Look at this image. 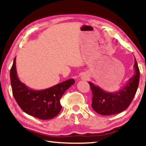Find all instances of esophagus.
Returning <instances> with one entry per match:
<instances>
[{
    "instance_id": "1",
    "label": "esophagus",
    "mask_w": 146,
    "mask_h": 146,
    "mask_svg": "<svg viewBox=\"0 0 146 146\" xmlns=\"http://www.w3.org/2000/svg\"><path fill=\"white\" fill-rule=\"evenodd\" d=\"M88 78H89V76L88 75V74H86V73L83 74L82 76V77H81V78H82V80H88Z\"/></svg>"
}]
</instances>
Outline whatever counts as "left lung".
Listing matches in <instances>:
<instances>
[{
  "label": "left lung",
  "mask_w": 146,
  "mask_h": 146,
  "mask_svg": "<svg viewBox=\"0 0 146 146\" xmlns=\"http://www.w3.org/2000/svg\"><path fill=\"white\" fill-rule=\"evenodd\" d=\"M134 75L125 85L116 92L110 93L103 90L98 86L89 82L93 94L92 104L94 110L102 115H111L120 113L129 107L138 87L140 70L135 58Z\"/></svg>",
  "instance_id": "8db88e82"
}]
</instances>
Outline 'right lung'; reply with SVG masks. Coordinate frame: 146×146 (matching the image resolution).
<instances>
[{
    "instance_id": "add662e5",
    "label": "right lung",
    "mask_w": 146,
    "mask_h": 146,
    "mask_svg": "<svg viewBox=\"0 0 146 146\" xmlns=\"http://www.w3.org/2000/svg\"><path fill=\"white\" fill-rule=\"evenodd\" d=\"M10 80L13 97L19 107L28 115L41 120L51 119L60 113L62 96L75 83V80L70 78L44 90H32L18 78L16 57L10 70Z\"/></svg>"
}]
</instances>
